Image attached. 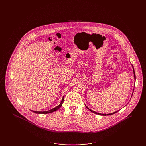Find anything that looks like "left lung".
Listing matches in <instances>:
<instances>
[{
  "label": "left lung",
  "instance_id": "8db88e82",
  "mask_svg": "<svg viewBox=\"0 0 146 146\" xmlns=\"http://www.w3.org/2000/svg\"><path fill=\"white\" fill-rule=\"evenodd\" d=\"M132 68H133V74H134V78H135V80H136V76H135V71H134V69H133V66H132ZM86 108L90 110V111H91V112H92V113H95V114H99V115H105V116H106V115H112V114H115V113H117L119 110H118V111H115V112H114V113H111V114H100V113H96V112H95V111H94L93 110H91V109H90L87 106H86Z\"/></svg>",
  "mask_w": 146,
  "mask_h": 146
}]
</instances>
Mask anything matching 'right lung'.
<instances>
[{
    "mask_svg": "<svg viewBox=\"0 0 146 146\" xmlns=\"http://www.w3.org/2000/svg\"><path fill=\"white\" fill-rule=\"evenodd\" d=\"M64 96H63V98H62V101H61V102H60V103L59 104V105L58 106H57L56 107H55V108H54L51 109L50 110H48V111H33V110H32V111L33 112V113H36V114H48V113H52V112H54V111H56L57 110H58V109L61 107V106H62V103H63V102H64Z\"/></svg>",
    "mask_w": 146,
    "mask_h": 146,
    "instance_id": "right-lung-1",
    "label": "right lung"
}]
</instances>
